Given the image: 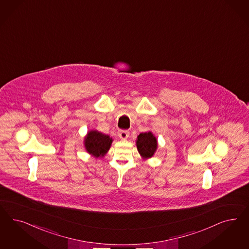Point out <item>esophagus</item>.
<instances>
[{"instance_id":"obj_1","label":"esophagus","mask_w":249,"mask_h":249,"mask_svg":"<svg viewBox=\"0 0 249 249\" xmlns=\"http://www.w3.org/2000/svg\"><path fill=\"white\" fill-rule=\"evenodd\" d=\"M118 136L122 139H126L129 137L128 130H119L118 131Z\"/></svg>"}]
</instances>
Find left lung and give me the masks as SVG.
Wrapping results in <instances>:
<instances>
[{"label": "left lung", "instance_id": "left-lung-1", "mask_svg": "<svg viewBox=\"0 0 249 249\" xmlns=\"http://www.w3.org/2000/svg\"><path fill=\"white\" fill-rule=\"evenodd\" d=\"M157 139L151 132L141 133L137 137V150L144 159L152 157L157 149Z\"/></svg>", "mask_w": 249, "mask_h": 249}]
</instances>
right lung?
I'll use <instances>...</instances> for the list:
<instances>
[{
  "mask_svg": "<svg viewBox=\"0 0 249 249\" xmlns=\"http://www.w3.org/2000/svg\"><path fill=\"white\" fill-rule=\"evenodd\" d=\"M112 141L109 136L103 135L97 131H90L85 138V147L94 157H104L109 150Z\"/></svg>",
  "mask_w": 249,
  "mask_h": 249,
  "instance_id": "1",
  "label": "right lung"
}]
</instances>
